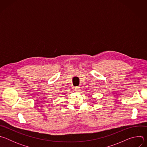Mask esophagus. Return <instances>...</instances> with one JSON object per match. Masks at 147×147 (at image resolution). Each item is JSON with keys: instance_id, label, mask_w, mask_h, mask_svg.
I'll list each match as a JSON object with an SVG mask.
<instances>
[{"instance_id": "obj_1", "label": "esophagus", "mask_w": 147, "mask_h": 147, "mask_svg": "<svg viewBox=\"0 0 147 147\" xmlns=\"http://www.w3.org/2000/svg\"><path fill=\"white\" fill-rule=\"evenodd\" d=\"M74 90L76 91V92H78L80 90V88L79 87H74Z\"/></svg>"}]
</instances>
